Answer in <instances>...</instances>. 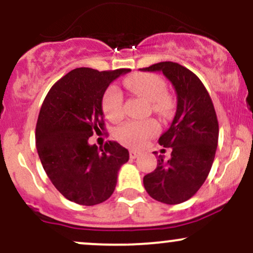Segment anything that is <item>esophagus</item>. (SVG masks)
Segmentation results:
<instances>
[{"instance_id": "obj_1", "label": "esophagus", "mask_w": 253, "mask_h": 253, "mask_svg": "<svg viewBox=\"0 0 253 253\" xmlns=\"http://www.w3.org/2000/svg\"><path fill=\"white\" fill-rule=\"evenodd\" d=\"M138 156H139L138 151H134V150H130V151H129V157H130V158H132V159L136 158V157H138Z\"/></svg>"}]
</instances>
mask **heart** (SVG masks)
<instances>
[{"instance_id": "1", "label": "heart", "mask_w": 253, "mask_h": 253, "mask_svg": "<svg viewBox=\"0 0 253 253\" xmlns=\"http://www.w3.org/2000/svg\"><path fill=\"white\" fill-rule=\"evenodd\" d=\"M125 85L136 96L151 103V109L162 117H167L172 109V98L165 92V83L158 75L135 74L125 80ZM124 98L117 88L112 86L106 91L102 100V108L106 118L117 123L124 115ZM158 130L156 121H127L115 130V138L121 144L129 147H139L147 138Z\"/></svg>"}]
</instances>
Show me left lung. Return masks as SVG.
Wrapping results in <instances>:
<instances>
[{"mask_svg": "<svg viewBox=\"0 0 253 253\" xmlns=\"http://www.w3.org/2000/svg\"><path fill=\"white\" fill-rule=\"evenodd\" d=\"M140 70L163 72L176 91V114L158 140L172 149L171 158L159 155L155 171L144 177V187L157 201L177 205L195 195L210 173L219 138L216 113L200 78L184 66L161 62Z\"/></svg>", "mask_w": 253, "mask_h": 253, "instance_id": "8db88e82", "label": "left lung"}]
</instances>
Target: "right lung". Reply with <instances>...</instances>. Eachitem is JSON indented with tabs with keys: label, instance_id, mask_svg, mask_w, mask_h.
Listing matches in <instances>:
<instances>
[{
	"label": "right lung",
	"instance_id": "right-lung-1",
	"mask_svg": "<svg viewBox=\"0 0 253 253\" xmlns=\"http://www.w3.org/2000/svg\"><path fill=\"white\" fill-rule=\"evenodd\" d=\"M129 71L75 69L54 83L43 100L36 128L38 155L52 184L69 201L94 206L114 193L128 150L117 141L98 149L89 138L104 129L107 88Z\"/></svg>",
	"mask_w": 253,
	"mask_h": 253
}]
</instances>
